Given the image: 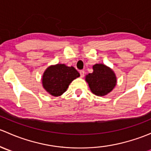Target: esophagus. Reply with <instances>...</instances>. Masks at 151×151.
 I'll use <instances>...</instances> for the list:
<instances>
[{
    "label": "esophagus",
    "mask_w": 151,
    "mask_h": 151,
    "mask_svg": "<svg viewBox=\"0 0 151 151\" xmlns=\"http://www.w3.org/2000/svg\"><path fill=\"white\" fill-rule=\"evenodd\" d=\"M80 77H83L85 75V71H80Z\"/></svg>",
    "instance_id": "34e87169"
}]
</instances>
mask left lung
Returning <instances> with one entry per match:
<instances>
[{
  "label": "left lung",
  "instance_id": "1",
  "mask_svg": "<svg viewBox=\"0 0 151 151\" xmlns=\"http://www.w3.org/2000/svg\"><path fill=\"white\" fill-rule=\"evenodd\" d=\"M93 72L86 76L87 83L91 91L96 96L106 95L116 85L115 73L104 64H96L93 66Z\"/></svg>",
  "mask_w": 151,
  "mask_h": 151
}]
</instances>
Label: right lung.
<instances>
[{"label":"right lung","mask_w":151,"mask_h":151,"mask_svg":"<svg viewBox=\"0 0 151 151\" xmlns=\"http://www.w3.org/2000/svg\"><path fill=\"white\" fill-rule=\"evenodd\" d=\"M79 77L80 74L73 66L57 64L47 68L42 77V84L49 93L59 96L66 91L70 83Z\"/></svg>","instance_id":"right-lung-1"}]
</instances>
